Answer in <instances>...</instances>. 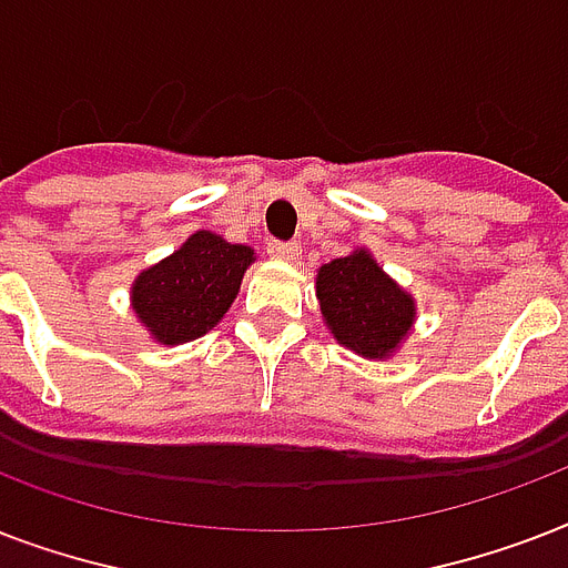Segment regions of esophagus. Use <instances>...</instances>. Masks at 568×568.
Here are the masks:
<instances>
[{
	"instance_id": "esophagus-1",
	"label": "esophagus",
	"mask_w": 568,
	"mask_h": 568,
	"mask_svg": "<svg viewBox=\"0 0 568 568\" xmlns=\"http://www.w3.org/2000/svg\"><path fill=\"white\" fill-rule=\"evenodd\" d=\"M267 253L276 258H297L301 256V247L294 241H267Z\"/></svg>"
}]
</instances>
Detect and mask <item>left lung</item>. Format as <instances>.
<instances>
[{
  "instance_id": "left-lung-1",
  "label": "left lung",
  "mask_w": 568,
  "mask_h": 568,
  "mask_svg": "<svg viewBox=\"0 0 568 568\" xmlns=\"http://www.w3.org/2000/svg\"><path fill=\"white\" fill-rule=\"evenodd\" d=\"M315 288L333 336L368 359L392 354L415 318L413 297L400 292L365 250L321 267Z\"/></svg>"
}]
</instances>
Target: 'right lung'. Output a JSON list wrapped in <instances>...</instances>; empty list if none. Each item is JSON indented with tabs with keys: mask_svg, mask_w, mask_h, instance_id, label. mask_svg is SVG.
Returning <instances> with one entry per match:
<instances>
[{
	"mask_svg": "<svg viewBox=\"0 0 568 568\" xmlns=\"http://www.w3.org/2000/svg\"><path fill=\"white\" fill-rule=\"evenodd\" d=\"M253 250L214 232H196L171 258L138 276L132 303L141 324L164 345L203 336L223 318L239 294Z\"/></svg>",
	"mask_w": 568,
	"mask_h": 568,
	"instance_id": "1",
	"label": "right lung"
}]
</instances>
